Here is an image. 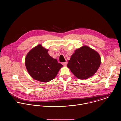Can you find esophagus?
Returning <instances> with one entry per match:
<instances>
[{"label": "esophagus", "instance_id": "esophagus-1", "mask_svg": "<svg viewBox=\"0 0 121 121\" xmlns=\"http://www.w3.org/2000/svg\"><path fill=\"white\" fill-rule=\"evenodd\" d=\"M62 64H63V65H67V62H64V63H62Z\"/></svg>", "mask_w": 121, "mask_h": 121}]
</instances>
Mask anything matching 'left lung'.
<instances>
[{
    "mask_svg": "<svg viewBox=\"0 0 121 121\" xmlns=\"http://www.w3.org/2000/svg\"><path fill=\"white\" fill-rule=\"evenodd\" d=\"M100 62V57L96 51L87 46H83L75 50L67 66L77 78L85 79L97 72Z\"/></svg>",
    "mask_w": 121,
    "mask_h": 121,
    "instance_id": "obj_1",
    "label": "left lung"
}]
</instances>
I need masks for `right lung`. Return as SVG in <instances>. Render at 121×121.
<instances>
[{
  "instance_id": "add662e5",
  "label": "right lung",
  "mask_w": 121,
  "mask_h": 121,
  "mask_svg": "<svg viewBox=\"0 0 121 121\" xmlns=\"http://www.w3.org/2000/svg\"><path fill=\"white\" fill-rule=\"evenodd\" d=\"M48 49L39 44L28 53L25 65L30 76L34 79L47 82L53 79L63 65L49 56Z\"/></svg>"
}]
</instances>
